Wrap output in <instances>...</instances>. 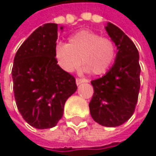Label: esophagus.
Instances as JSON below:
<instances>
[{"label": "esophagus", "instance_id": "esophagus-1", "mask_svg": "<svg viewBox=\"0 0 156 156\" xmlns=\"http://www.w3.org/2000/svg\"><path fill=\"white\" fill-rule=\"evenodd\" d=\"M86 82H89L88 80H85V79H76V85H80L81 83H86Z\"/></svg>", "mask_w": 156, "mask_h": 156}]
</instances>
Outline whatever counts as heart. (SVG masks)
<instances>
[{"instance_id": "1", "label": "heart", "mask_w": 156, "mask_h": 156, "mask_svg": "<svg viewBox=\"0 0 156 156\" xmlns=\"http://www.w3.org/2000/svg\"><path fill=\"white\" fill-rule=\"evenodd\" d=\"M116 45L108 37L95 32L82 30L70 35L67 44H58L54 57L65 72H74L81 63L84 71L93 75L105 74L116 58Z\"/></svg>"}]
</instances>
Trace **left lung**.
Wrapping results in <instances>:
<instances>
[{"mask_svg": "<svg viewBox=\"0 0 156 156\" xmlns=\"http://www.w3.org/2000/svg\"><path fill=\"white\" fill-rule=\"evenodd\" d=\"M105 29L118 52L106 75L92 80L94 93L89 108L97 123L115 127L134 113L140 87V55L132 40L120 28L108 22Z\"/></svg>", "mask_w": 156, "mask_h": 156, "instance_id": "obj_1", "label": "left lung"}]
</instances>
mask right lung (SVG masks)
I'll return each mask as SVG.
<instances>
[{"label":"right lung","instance_id":"right-lung-1","mask_svg":"<svg viewBox=\"0 0 156 156\" xmlns=\"http://www.w3.org/2000/svg\"><path fill=\"white\" fill-rule=\"evenodd\" d=\"M55 23L40 26L16 51L12 69L16 104L23 119L37 129L52 128L63 114L66 100L76 91L75 77L57 64Z\"/></svg>","mask_w":156,"mask_h":156}]
</instances>
